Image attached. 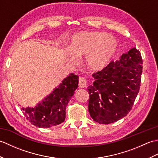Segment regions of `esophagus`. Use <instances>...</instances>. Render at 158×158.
<instances>
[{
  "label": "esophagus",
  "mask_w": 158,
  "mask_h": 158,
  "mask_svg": "<svg viewBox=\"0 0 158 158\" xmlns=\"http://www.w3.org/2000/svg\"><path fill=\"white\" fill-rule=\"evenodd\" d=\"M87 86V80L84 77H80L79 79V87L80 88H84Z\"/></svg>",
  "instance_id": "esophagus-1"
}]
</instances>
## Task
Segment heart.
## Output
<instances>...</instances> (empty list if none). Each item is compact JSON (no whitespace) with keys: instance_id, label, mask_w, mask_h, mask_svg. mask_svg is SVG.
Here are the masks:
<instances>
[{"instance_id":"b5f03b06","label":"heart","mask_w":158,"mask_h":158,"mask_svg":"<svg viewBox=\"0 0 158 158\" xmlns=\"http://www.w3.org/2000/svg\"><path fill=\"white\" fill-rule=\"evenodd\" d=\"M117 47L113 36L99 32H81L73 36L69 52L76 58L85 56L89 69L100 70L105 67L115 53Z\"/></svg>"}]
</instances>
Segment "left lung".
<instances>
[{
	"mask_svg": "<svg viewBox=\"0 0 158 158\" xmlns=\"http://www.w3.org/2000/svg\"><path fill=\"white\" fill-rule=\"evenodd\" d=\"M142 70V57L135 48L93 74L95 81L88 89V109L96 122L109 124L127 115L139 94Z\"/></svg>",
	"mask_w": 158,
	"mask_h": 158,
	"instance_id": "obj_1",
	"label": "left lung"
}]
</instances>
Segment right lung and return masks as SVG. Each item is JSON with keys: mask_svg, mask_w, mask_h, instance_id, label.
<instances>
[{"mask_svg": "<svg viewBox=\"0 0 158 158\" xmlns=\"http://www.w3.org/2000/svg\"><path fill=\"white\" fill-rule=\"evenodd\" d=\"M78 76L70 74L38 106L35 108L22 107L26 119L33 125L45 128L62 123L66 117V107L78 88Z\"/></svg>", "mask_w": 158, "mask_h": 158, "instance_id": "right-lung-1", "label": "right lung"}]
</instances>
